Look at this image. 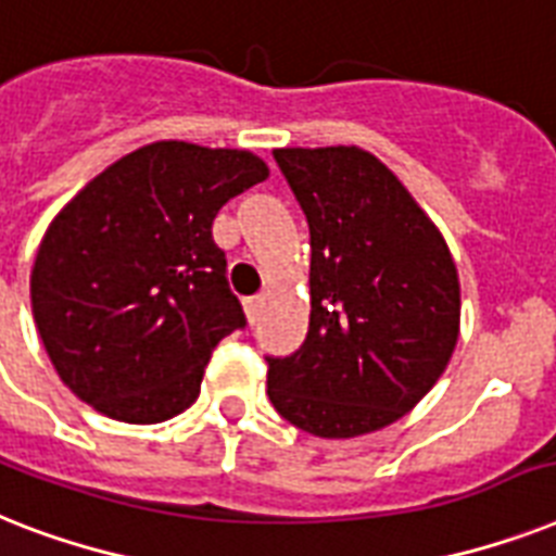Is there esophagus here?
Listing matches in <instances>:
<instances>
[{
  "instance_id": "34e87169",
  "label": "esophagus",
  "mask_w": 556,
  "mask_h": 556,
  "mask_svg": "<svg viewBox=\"0 0 556 556\" xmlns=\"http://www.w3.org/2000/svg\"><path fill=\"white\" fill-rule=\"evenodd\" d=\"M263 305H265L263 296H248L245 314H248V319H251V323H256V319H260V311H263Z\"/></svg>"
}]
</instances>
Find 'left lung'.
<instances>
[{"label": "left lung", "instance_id": "obj_1", "mask_svg": "<svg viewBox=\"0 0 556 556\" xmlns=\"http://www.w3.org/2000/svg\"><path fill=\"white\" fill-rule=\"evenodd\" d=\"M311 231V323L268 359L274 408L314 437L349 440L405 417L445 371L459 279L437 225L374 153L279 148Z\"/></svg>", "mask_w": 556, "mask_h": 556}]
</instances>
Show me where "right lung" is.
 Returning a JSON list of instances; mask_svg holds the SVG:
<instances>
[{
	"label": "right lung",
	"instance_id": "1",
	"mask_svg": "<svg viewBox=\"0 0 556 556\" xmlns=\"http://www.w3.org/2000/svg\"><path fill=\"white\" fill-rule=\"evenodd\" d=\"M268 179L251 151L153 142L93 176L36 251L30 305L53 368L83 403L151 426L200 396L216 342L245 328L211 225Z\"/></svg>",
	"mask_w": 556,
	"mask_h": 556
}]
</instances>
